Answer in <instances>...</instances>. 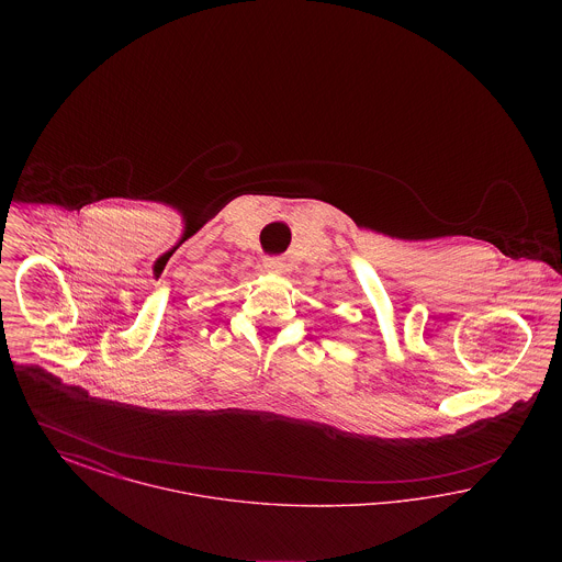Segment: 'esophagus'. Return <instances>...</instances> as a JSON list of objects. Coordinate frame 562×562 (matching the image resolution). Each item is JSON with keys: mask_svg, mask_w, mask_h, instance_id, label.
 <instances>
[{"mask_svg": "<svg viewBox=\"0 0 562 562\" xmlns=\"http://www.w3.org/2000/svg\"><path fill=\"white\" fill-rule=\"evenodd\" d=\"M263 268L268 269V271H273V273H280L284 269V263L280 259L269 257V259H263Z\"/></svg>", "mask_w": 562, "mask_h": 562, "instance_id": "esophagus-1", "label": "esophagus"}]
</instances>
